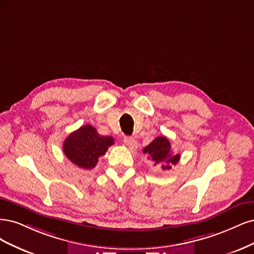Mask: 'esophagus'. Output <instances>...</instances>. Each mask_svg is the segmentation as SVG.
<instances>
[{"label":"esophagus","instance_id":"34e87169","mask_svg":"<svg viewBox=\"0 0 254 254\" xmlns=\"http://www.w3.org/2000/svg\"><path fill=\"white\" fill-rule=\"evenodd\" d=\"M124 141H125L126 145H127L130 150H135V149H137V145H138V143H137V141L135 140L134 138L127 136V137H125V138H124Z\"/></svg>","mask_w":254,"mask_h":254}]
</instances>
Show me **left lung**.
<instances>
[{
	"instance_id": "left-lung-1",
	"label": "left lung",
	"mask_w": 254,
	"mask_h": 254,
	"mask_svg": "<svg viewBox=\"0 0 254 254\" xmlns=\"http://www.w3.org/2000/svg\"><path fill=\"white\" fill-rule=\"evenodd\" d=\"M143 153L150 155L154 161V166L161 165L163 170H169L172 166L177 165L181 159V155L175 154L171 149V143L169 139L165 136H159L146 145L143 149Z\"/></svg>"
}]
</instances>
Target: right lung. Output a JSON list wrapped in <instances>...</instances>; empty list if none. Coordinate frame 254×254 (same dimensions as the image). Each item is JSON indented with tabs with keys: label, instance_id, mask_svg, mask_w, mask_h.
<instances>
[{
	"label": "right lung",
	"instance_id": "add662e5",
	"mask_svg": "<svg viewBox=\"0 0 254 254\" xmlns=\"http://www.w3.org/2000/svg\"><path fill=\"white\" fill-rule=\"evenodd\" d=\"M114 144V138L98 134L91 125L81 127L65 139L63 152L73 165L85 170H92L98 159Z\"/></svg>",
	"mask_w": 254,
	"mask_h": 254
}]
</instances>
